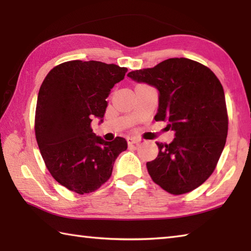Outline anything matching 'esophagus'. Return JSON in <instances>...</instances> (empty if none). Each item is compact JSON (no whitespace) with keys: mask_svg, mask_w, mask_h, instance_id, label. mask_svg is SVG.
Instances as JSON below:
<instances>
[{"mask_svg":"<svg viewBox=\"0 0 251 251\" xmlns=\"http://www.w3.org/2000/svg\"><path fill=\"white\" fill-rule=\"evenodd\" d=\"M127 142H128V145H138V143L140 142V139H138L136 137H128L127 138Z\"/></svg>","mask_w":251,"mask_h":251,"instance_id":"obj_1","label":"esophagus"}]
</instances>
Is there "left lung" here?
Here are the masks:
<instances>
[{
    "mask_svg": "<svg viewBox=\"0 0 251 251\" xmlns=\"http://www.w3.org/2000/svg\"><path fill=\"white\" fill-rule=\"evenodd\" d=\"M127 76L158 90L155 121L175 131L169 145L147 163L152 180L175 195L199 188L214 173L227 136L223 87L210 69L188 58H170Z\"/></svg>",
    "mask_w": 251,
    "mask_h": 251,
    "instance_id": "8db88e82",
    "label": "left lung"
}]
</instances>
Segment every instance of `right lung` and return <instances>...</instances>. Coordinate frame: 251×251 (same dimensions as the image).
Returning <instances> with one entry per match:
<instances>
[{
    "label": "right lung",
    "instance_id": "right-lung-1",
    "mask_svg": "<svg viewBox=\"0 0 251 251\" xmlns=\"http://www.w3.org/2000/svg\"><path fill=\"white\" fill-rule=\"evenodd\" d=\"M126 68L100 61L72 60L51 69L42 83L35 111V137L47 169L58 183L77 194L108 181L127 141H105L93 132L102 122L111 89Z\"/></svg>",
    "mask_w": 251,
    "mask_h": 251
}]
</instances>
